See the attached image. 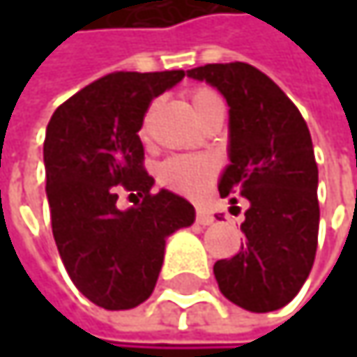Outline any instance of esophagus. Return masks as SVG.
Masks as SVG:
<instances>
[{"instance_id":"obj_1","label":"esophagus","mask_w":357,"mask_h":357,"mask_svg":"<svg viewBox=\"0 0 357 357\" xmlns=\"http://www.w3.org/2000/svg\"><path fill=\"white\" fill-rule=\"evenodd\" d=\"M213 221H215V217H213L206 208H202V206L196 208V223H200V225H211Z\"/></svg>"}]
</instances>
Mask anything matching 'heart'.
Returning <instances> with one entry per match:
<instances>
[{
  "label": "heart",
  "mask_w": 357,
  "mask_h": 357,
  "mask_svg": "<svg viewBox=\"0 0 357 357\" xmlns=\"http://www.w3.org/2000/svg\"><path fill=\"white\" fill-rule=\"evenodd\" d=\"M188 99H190L192 111L198 119H202L211 109L223 105L221 97L213 89H206V86L192 89ZM146 130H149V117H144L142 126H140L142 138L146 136ZM215 174H217V165L213 159L181 157V155L165 159L157 169V178L165 188L179 192V194H188V196L200 194L208 185V181L215 178Z\"/></svg>",
  "instance_id": "obj_1"
}]
</instances>
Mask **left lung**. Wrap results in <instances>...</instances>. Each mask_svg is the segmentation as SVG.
Listing matches in <instances>:
<instances>
[{
    "mask_svg": "<svg viewBox=\"0 0 357 357\" xmlns=\"http://www.w3.org/2000/svg\"><path fill=\"white\" fill-rule=\"evenodd\" d=\"M229 105V159L219 194L248 200L246 244L213 266L221 294L250 312L289 304L319 246V167L310 130L291 99L258 68L231 61L188 70ZM236 202V198H231Z\"/></svg>",
    "mask_w": 357,
    "mask_h": 357,
    "instance_id": "left-lung-1",
    "label": "left lung"
}]
</instances>
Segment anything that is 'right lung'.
Segmentation results:
<instances>
[{
	"label": "right lung",
	"mask_w": 357,
	"mask_h": 357,
	"mask_svg": "<svg viewBox=\"0 0 357 357\" xmlns=\"http://www.w3.org/2000/svg\"><path fill=\"white\" fill-rule=\"evenodd\" d=\"M183 76V70L113 72L49 119L43 159L53 238L74 285L105 310H130L149 300L167 236L194 223L185 198L151 192L155 179L144 169L138 136L153 99ZM121 189L143 200L119 211L114 202Z\"/></svg>",
	"instance_id": "1"
}]
</instances>
